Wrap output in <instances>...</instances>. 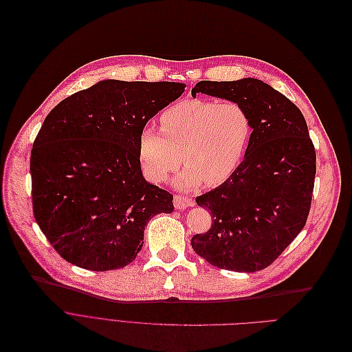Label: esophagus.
Returning a JSON list of instances; mask_svg holds the SVG:
<instances>
[{"mask_svg": "<svg viewBox=\"0 0 352 352\" xmlns=\"http://www.w3.org/2000/svg\"><path fill=\"white\" fill-rule=\"evenodd\" d=\"M175 208L176 209H185L188 206H193V199L189 196H183V195H175Z\"/></svg>", "mask_w": 352, "mask_h": 352, "instance_id": "1", "label": "esophagus"}]
</instances>
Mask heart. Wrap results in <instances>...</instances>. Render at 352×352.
Returning <instances> with one entry per match:
<instances>
[{
	"mask_svg": "<svg viewBox=\"0 0 352 352\" xmlns=\"http://www.w3.org/2000/svg\"><path fill=\"white\" fill-rule=\"evenodd\" d=\"M162 130L144 127L139 136V156L144 175L164 182L182 163L188 164L175 186L192 190L205 182L222 185L245 159L252 138V122L238 103L183 100L160 116Z\"/></svg>",
	"mask_w": 352,
	"mask_h": 352,
	"instance_id": "heart-1",
	"label": "heart"
}]
</instances>
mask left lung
Listing matches in <instances>:
<instances>
[{
    "label": "left lung",
    "instance_id": "obj_1",
    "mask_svg": "<svg viewBox=\"0 0 352 352\" xmlns=\"http://www.w3.org/2000/svg\"><path fill=\"white\" fill-rule=\"evenodd\" d=\"M197 93L241 104L252 138L236 172L196 197L210 210L212 226L192 238V248L221 270L262 271L307 223L316 172L307 122L288 97L258 78L199 81Z\"/></svg>",
    "mask_w": 352,
    "mask_h": 352
}]
</instances>
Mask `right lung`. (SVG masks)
Returning a JSON list of instances; mask_svg holds the SVG:
<instances>
[{"label": "right lung", "mask_w": 352, "mask_h": 352, "mask_svg": "<svg viewBox=\"0 0 352 352\" xmlns=\"http://www.w3.org/2000/svg\"><path fill=\"white\" fill-rule=\"evenodd\" d=\"M185 87L103 80L48 113L31 150L32 210L63 259L120 270L140 252L148 221L173 212V196L143 177L139 136Z\"/></svg>", "instance_id": "add662e5"}]
</instances>
